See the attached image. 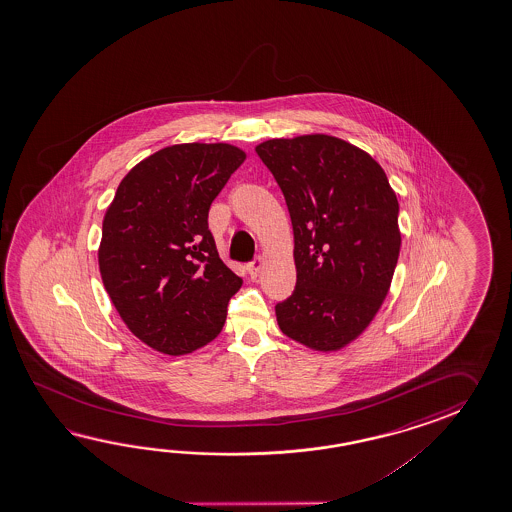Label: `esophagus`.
<instances>
[{"label":"esophagus","mask_w":512,"mask_h":512,"mask_svg":"<svg viewBox=\"0 0 512 512\" xmlns=\"http://www.w3.org/2000/svg\"><path fill=\"white\" fill-rule=\"evenodd\" d=\"M261 269H263V258H261V256L254 258V260L249 263V267H247V271L251 274V278H256V276L260 274Z\"/></svg>","instance_id":"1"}]
</instances>
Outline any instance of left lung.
Segmentation results:
<instances>
[{"instance_id":"obj_1","label":"left lung","mask_w":512,"mask_h":512,"mask_svg":"<svg viewBox=\"0 0 512 512\" xmlns=\"http://www.w3.org/2000/svg\"><path fill=\"white\" fill-rule=\"evenodd\" d=\"M293 223L296 287L276 304L283 335L337 351L370 326L401 251L399 203L370 153L331 135L256 146Z\"/></svg>"}]
</instances>
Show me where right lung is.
<instances>
[{
	"label": "right lung",
	"instance_id": "right-lung-1",
	"mask_svg": "<svg viewBox=\"0 0 512 512\" xmlns=\"http://www.w3.org/2000/svg\"><path fill=\"white\" fill-rule=\"evenodd\" d=\"M245 157L225 142L175 144L120 181L98 267L120 318L150 348L185 355L223 329L243 280L219 258L208 210Z\"/></svg>",
	"mask_w": 512,
	"mask_h": 512
}]
</instances>
